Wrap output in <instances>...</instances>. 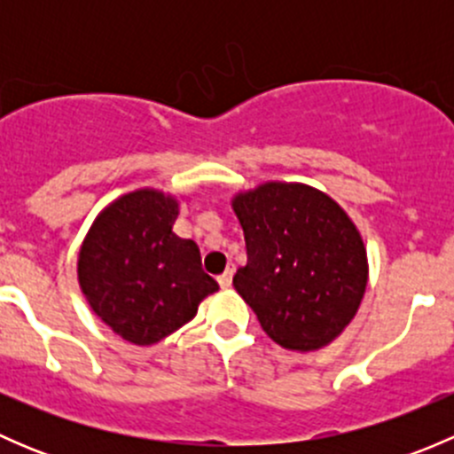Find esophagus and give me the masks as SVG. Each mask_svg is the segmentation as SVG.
<instances>
[{
    "label": "esophagus",
    "mask_w": 454,
    "mask_h": 454,
    "mask_svg": "<svg viewBox=\"0 0 454 454\" xmlns=\"http://www.w3.org/2000/svg\"><path fill=\"white\" fill-rule=\"evenodd\" d=\"M232 274H235V270H232V268H228L226 272H223V274H219V277H217L219 286H222L223 290H226V287H231V286H232Z\"/></svg>",
    "instance_id": "obj_1"
}]
</instances>
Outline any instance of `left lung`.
<instances>
[{"label":"left lung","mask_w":454,"mask_h":454,"mask_svg":"<svg viewBox=\"0 0 454 454\" xmlns=\"http://www.w3.org/2000/svg\"><path fill=\"white\" fill-rule=\"evenodd\" d=\"M248 263L232 286L263 332L292 351H316L354 320L369 281L367 248L349 215L299 182H265L232 198Z\"/></svg>","instance_id":"1"}]
</instances>
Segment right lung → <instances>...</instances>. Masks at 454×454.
<instances>
[{
	"mask_svg": "<svg viewBox=\"0 0 454 454\" xmlns=\"http://www.w3.org/2000/svg\"><path fill=\"white\" fill-rule=\"evenodd\" d=\"M180 201L138 189L105 206L79 250V286L114 333L149 347L195 318L219 290L193 239L173 232Z\"/></svg>",
	"mask_w": 454,
	"mask_h": 454,
	"instance_id": "1",
	"label": "right lung"
}]
</instances>
